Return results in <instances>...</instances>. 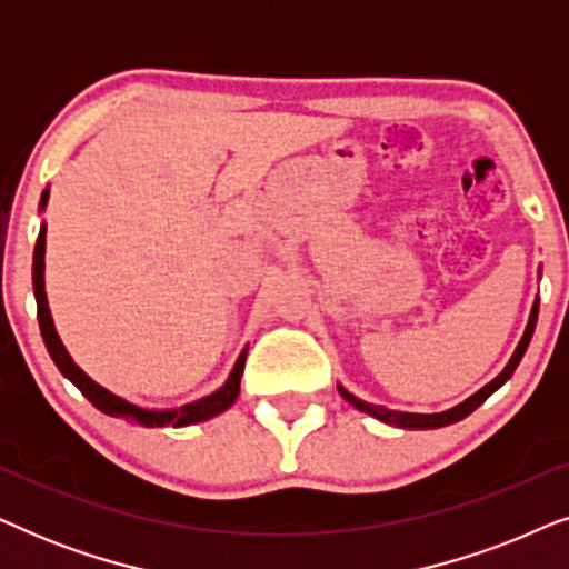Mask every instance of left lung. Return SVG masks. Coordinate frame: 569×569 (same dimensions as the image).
Wrapping results in <instances>:
<instances>
[{
  "instance_id": "1",
  "label": "left lung",
  "mask_w": 569,
  "mask_h": 569,
  "mask_svg": "<svg viewBox=\"0 0 569 569\" xmlns=\"http://www.w3.org/2000/svg\"><path fill=\"white\" fill-rule=\"evenodd\" d=\"M536 318H539V302H533V310H531V321H528L526 326V333L523 339H520V345L516 349V355H512V360L508 362V368H505L500 376H497L492 383H487L481 391H477L471 396V399H466L463 403H458V407L448 409V411H440V415H399V411H391V409H383V407H372V403H365L357 399V396H352L349 391H345V388H339L341 396L352 403V407H357L360 411H368V415H372L376 419H380V422H388V425H399V427H417V430H427V427H442V425H450V422H458V419L469 417L473 409L479 407L481 401L489 399V393L497 391L505 380H508L512 376V370L518 368L520 357L526 355L528 349V341H531L533 337V329H536Z\"/></svg>"
}]
</instances>
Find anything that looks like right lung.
Here are the masks:
<instances>
[{
  "label": "right lung",
  "mask_w": 569,
  "mask_h": 569,
  "mask_svg": "<svg viewBox=\"0 0 569 569\" xmlns=\"http://www.w3.org/2000/svg\"><path fill=\"white\" fill-rule=\"evenodd\" d=\"M46 199H49V191H43L41 207H46ZM43 251H46V224L41 228V232H38L36 251H33V290H36V302H38V323H41V337L46 341V349H49L51 360L57 362V368L61 370V376L72 380V383L80 388L82 396L92 403V407L103 411V415L134 419V422L144 425V427H166V425L183 427V425H193V422H204V419L220 415V411L228 409L230 403L238 399L240 376H243V368H246V352L238 357V362L230 372L228 383H224L220 391L207 396V399H199L193 403H186V407H181V409H170V411L139 409V407H134V403L119 399V396L106 391L103 386H98L96 380L84 376V372L72 362V357L67 355V349H64V345H61L57 329H53L49 302H46V292H43Z\"/></svg>",
  "instance_id": "right-lung-1"
}]
</instances>
